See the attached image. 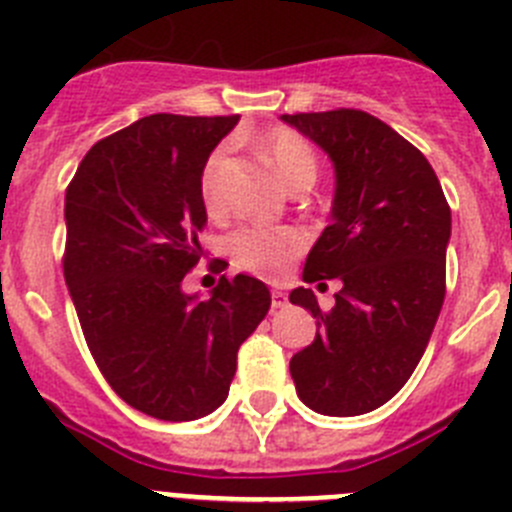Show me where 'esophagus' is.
<instances>
[{
	"mask_svg": "<svg viewBox=\"0 0 512 512\" xmlns=\"http://www.w3.org/2000/svg\"><path fill=\"white\" fill-rule=\"evenodd\" d=\"M270 298H272V308H275V310L283 308V305H288V295H285L283 290H272Z\"/></svg>",
	"mask_w": 512,
	"mask_h": 512,
	"instance_id": "1",
	"label": "esophagus"
}]
</instances>
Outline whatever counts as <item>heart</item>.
I'll return each mask as SVG.
<instances>
[{
  "instance_id": "1",
  "label": "heart",
  "mask_w": 512,
  "mask_h": 512,
  "mask_svg": "<svg viewBox=\"0 0 512 512\" xmlns=\"http://www.w3.org/2000/svg\"><path fill=\"white\" fill-rule=\"evenodd\" d=\"M260 151L275 174L283 179L285 186L293 189L300 181H315L318 174V161H315L313 148L300 133L278 128L267 133L260 143ZM222 169H224V151L217 148L207 159L202 169V189L204 207L212 214L222 212ZM305 247V237L298 229H272V227H247L234 229L227 237V252L232 257V265L237 270L252 272L267 280H280L290 270V262Z\"/></svg>"
}]
</instances>
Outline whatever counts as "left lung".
<instances>
[{"instance_id": "8db88e82", "label": "left lung", "mask_w": 512, "mask_h": 512, "mask_svg": "<svg viewBox=\"0 0 512 512\" xmlns=\"http://www.w3.org/2000/svg\"><path fill=\"white\" fill-rule=\"evenodd\" d=\"M283 121L336 169L333 222L310 250L303 280L343 283L331 310L310 288L290 293L318 326L290 358V376L313 412H374L414 374L442 310L450 204L422 151L371 113L338 108Z\"/></svg>"}]
</instances>
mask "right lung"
<instances>
[{
    "label": "right lung",
    "instance_id": "1",
    "mask_svg": "<svg viewBox=\"0 0 512 512\" xmlns=\"http://www.w3.org/2000/svg\"><path fill=\"white\" fill-rule=\"evenodd\" d=\"M237 121L141 118L95 143L65 191L62 272L85 343L111 389L164 422L207 417L227 399L237 351L270 310L250 275H222L207 300L181 290L204 255L202 169Z\"/></svg>",
    "mask_w": 512,
    "mask_h": 512
}]
</instances>
